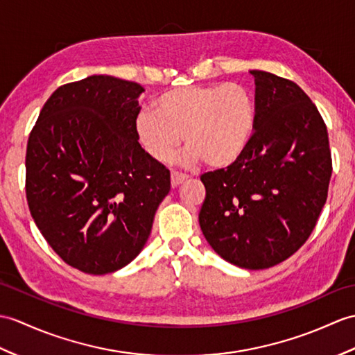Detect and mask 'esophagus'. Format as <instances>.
I'll return each instance as SVG.
<instances>
[{"mask_svg":"<svg viewBox=\"0 0 355 355\" xmlns=\"http://www.w3.org/2000/svg\"><path fill=\"white\" fill-rule=\"evenodd\" d=\"M184 180H187V175L183 174V172L172 171V174H171V184H172V187L180 186L181 183H183Z\"/></svg>","mask_w":355,"mask_h":355,"instance_id":"1","label":"esophagus"}]
</instances>
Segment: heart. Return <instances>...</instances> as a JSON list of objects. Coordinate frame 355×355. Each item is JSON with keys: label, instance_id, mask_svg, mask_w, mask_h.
<instances>
[{"label": "heart", "instance_id": "b5f03b06", "mask_svg": "<svg viewBox=\"0 0 355 355\" xmlns=\"http://www.w3.org/2000/svg\"><path fill=\"white\" fill-rule=\"evenodd\" d=\"M153 109L137 114L135 135L157 162L174 157L186 136L189 159L228 168L248 150L257 128L255 96L236 83L171 89L155 98Z\"/></svg>", "mask_w": 355, "mask_h": 355}]
</instances>
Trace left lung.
<instances>
[{
  "label": "left lung",
  "mask_w": 355,
  "mask_h": 355,
  "mask_svg": "<svg viewBox=\"0 0 355 355\" xmlns=\"http://www.w3.org/2000/svg\"><path fill=\"white\" fill-rule=\"evenodd\" d=\"M250 73L257 128L234 164L201 175L200 225L224 260L266 269L310 237L327 202L333 162L327 125L306 92L270 72Z\"/></svg>",
  "instance_id": "left-lung-1"
}]
</instances>
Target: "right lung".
Segmentation results:
<instances>
[{"mask_svg": "<svg viewBox=\"0 0 355 355\" xmlns=\"http://www.w3.org/2000/svg\"><path fill=\"white\" fill-rule=\"evenodd\" d=\"M142 92L110 76L63 85L28 137L31 216L54 252L86 274H110L136 259L171 191L169 169L135 135Z\"/></svg>", "mask_w": 355, "mask_h": 355, "instance_id": "1", "label": "right lung"}]
</instances>
